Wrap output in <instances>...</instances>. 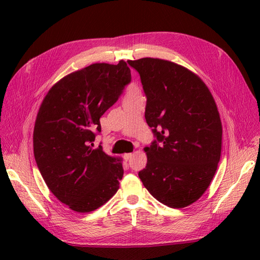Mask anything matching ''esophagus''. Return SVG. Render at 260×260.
Returning <instances> with one entry per match:
<instances>
[{
  "label": "esophagus",
  "instance_id": "34e87169",
  "mask_svg": "<svg viewBox=\"0 0 260 260\" xmlns=\"http://www.w3.org/2000/svg\"><path fill=\"white\" fill-rule=\"evenodd\" d=\"M132 156H133V153H127V154H124V155H123V157H124V159H125V160H129Z\"/></svg>",
  "mask_w": 260,
  "mask_h": 260
}]
</instances>
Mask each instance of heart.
<instances>
[{
  "mask_svg": "<svg viewBox=\"0 0 260 260\" xmlns=\"http://www.w3.org/2000/svg\"><path fill=\"white\" fill-rule=\"evenodd\" d=\"M141 96V91L139 85L136 82H131L128 88L127 91H125V98L124 100H129V99H133V98H138Z\"/></svg>",
  "mask_w": 260,
  "mask_h": 260,
  "instance_id": "1",
  "label": "heart"
}]
</instances>
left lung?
Returning a JSON list of instances; mask_svg holds the SVG:
<instances>
[{"label":"left lung","mask_w":260,"mask_h":260,"mask_svg":"<svg viewBox=\"0 0 260 260\" xmlns=\"http://www.w3.org/2000/svg\"><path fill=\"white\" fill-rule=\"evenodd\" d=\"M146 95L145 119L157 139L144 147L139 177L154 198L171 208L198 201L210 185L221 155L222 124L207 85L174 61L128 60Z\"/></svg>","instance_id":"8db88e82"}]
</instances>
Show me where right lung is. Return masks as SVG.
Segmentation results:
<instances>
[{
    "instance_id": "obj_1",
    "label": "right lung",
    "mask_w": 260,
    "mask_h": 260,
    "mask_svg": "<svg viewBox=\"0 0 260 260\" xmlns=\"http://www.w3.org/2000/svg\"><path fill=\"white\" fill-rule=\"evenodd\" d=\"M131 81L127 62H95L61 78L37 115L34 154L50 191L77 212L111 200L122 179V159L94 148L100 118Z\"/></svg>"
}]
</instances>
